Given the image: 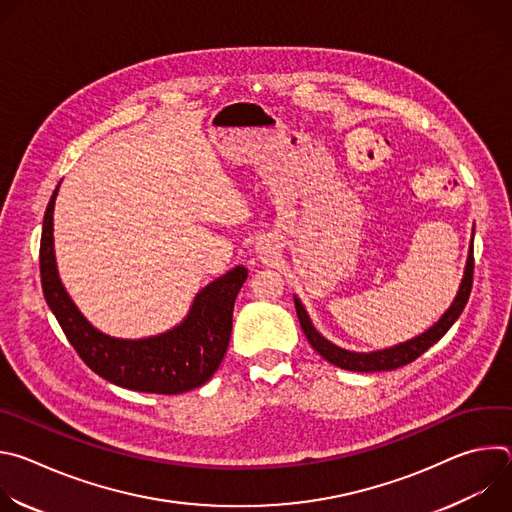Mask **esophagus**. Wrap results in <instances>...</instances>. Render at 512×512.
<instances>
[{
  "label": "esophagus",
  "mask_w": 512,
  "mask_h": 512,
  "mask_svg": "<svg viewBox=\"0 0 512 512\" xmlns=\"http://www.w3.org/2000/svg\"><path fill=\"white\" fill-rule=\"evenodd\" d=\"M255 251L259 253V257H269V253H271V243H269V241H259L257 247H255Z\"/></svg>",
  "instance_id": "34e87169"
}]
</instances>
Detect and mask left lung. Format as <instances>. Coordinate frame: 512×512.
Wrapping results in <instances>:
<instances>
[{"label": "left lung", "instance_id": "left-lung-1", "mask_svg": "<svg viewBox=\"0 0 512 512\" xmlns=\"http://www.w3.org/2000/svg\"><path fill=\"white\" fill-rule=\"evenodd\" d=\"M472 241H474V233H472ZM472 273H474V257H472V245H470L466 267H464V277H462L460 289H458V294H456L452 306L442 314L440 320H437L425 332H421L419 336H415L407 342H399V344H395L391 348H385V350L354 352V350H346V348L336 346L334 342H330L328 338H324L316 330V326L312 324V320H310V316H308V312H306V308H304V304L300 302L298 296H294V304H296V312H298V318H300V324H302V330H304L308 342L328 362L336 364V367H340L344 371H354V373L395 371V369L405 367V364L413 362L417 356H421L427 348H431L437 340H440L454 326V322L460 318V314L466 308V302L470 298Z\"/></svg>", "mask_w": 512, "mask_h": 512}]
</instances>
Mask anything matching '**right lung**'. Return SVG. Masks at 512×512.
Wrapping results in <instances>:
<instances>
[{"mask_svg":"<svg viewBox=\"0 0 512 512\" xmlns=\"http://www.w3.org/2000/svg\"><path fill=\"white\" fill-rule=\"evenodd\" d=\"M58 186L44 214L40 275L46 304L68 342L91 371L117 387L158 395H178L202 387L227 354L235 300L249 271L237 265L202 287L184 320L162 334L145 338L109 336L83 316L58 275L52 235Z\"/></svg>","mask_w":512,"mask_h":512,"instance_id":"1","label":"right lung"}]
</instances>
